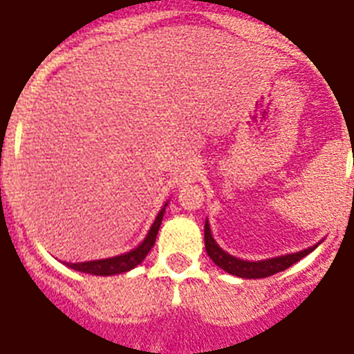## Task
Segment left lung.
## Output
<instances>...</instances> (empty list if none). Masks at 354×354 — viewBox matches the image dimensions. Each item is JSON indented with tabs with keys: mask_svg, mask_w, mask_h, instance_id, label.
I'll return each mask as SVG.
<instances>
[{
	"mask_svg": "<svg viewBox=\"0 0 354 354\" xmlns=\"http://www.w3.org/2000/svg\"><path fill=\"white\" fill-rule=\"evenodd\" d=\"M204 239H205V250H207V255L211 257V261L215 264H218L224 272L227 274L236 275V277H244V279H263V277H270V275L277 274V272H283L288 266H292L294 263H297L299 259H303L305 255L313 252L314 248H308V250H303V252L290 253V255H283V257H274L266 259V261H257V263H250V261H242V259H236L230 253H226L218 244L215 242V239L211 236L209 224L205 222L204 227Z\"/></svg>",
	"mask_w": 354,
	"mask_h": 354,
	"instance_id": "1",
	"label": "left lung"
}]
</instances>
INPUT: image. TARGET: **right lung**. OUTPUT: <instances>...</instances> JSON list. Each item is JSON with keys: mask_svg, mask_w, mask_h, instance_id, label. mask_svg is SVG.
Listing matches in <instances>:
<instances>
[{"mask_svg": "<svg viewBox=\"0 0 354 354\" xmlns=\"http://www.w3.org/2000/svg\"><path fill=\"white\" fill-rule=\"evenodd\" d=\"M163 213H165V207L160 211V215L156 216L154 224L150 227L149 235L145 239L138 248H133L132 252L122 253L118 257L112 259H101V261H88V263H73L68 264L69 268L79 270V272H84V274L91 275H113V274H122V272H128V270L136 268L145 257L147 253L152 250L156 242V235H158V230L161 226V221H163Z\"/></svg>", "mask_w": 354, "mask_h": 354, "instance_id": "add662e5", "label": "right lung"}]
</instances>
